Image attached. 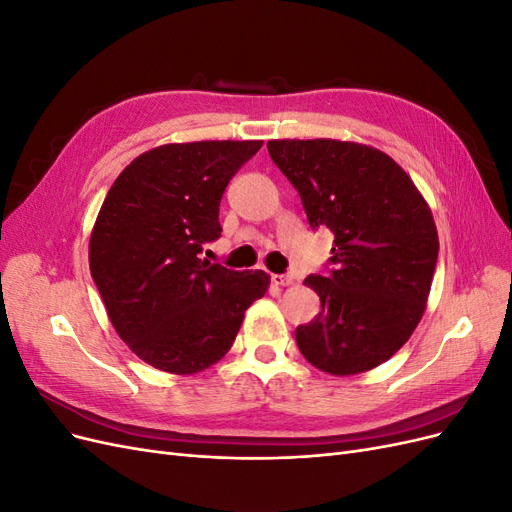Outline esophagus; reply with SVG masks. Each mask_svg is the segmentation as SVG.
Instances as JSON below:
<instances>
[{
    "mask_svg": "<svg viewBox=\"0 0 512 512\" xmlns=\"http://www.w3.org/2000/svg\"><path fill=\"white\" fill-rule=\"evenodd\" d=\"M271 280H273L275 286H290V284H294L292 275H277V273H273Z\"/></svg>",
    "mask_w": 512,
    "mask_h": 512,
    "instance_id": "esophagus-1",
    "label": "esophagus"
}]
</instances>
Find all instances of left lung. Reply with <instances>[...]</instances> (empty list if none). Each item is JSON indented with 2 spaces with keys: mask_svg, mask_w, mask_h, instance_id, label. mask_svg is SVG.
<instances>
[{
  "mask_svg": "<svg viewBox=\"0 0 512 512\" xmlns=\"http://www.w3.org/2000/svg\"><path fill=\"white\" fill-rule=\"evenodd\" d=\"M267 149L309 226L335 235L333 269L305 277L322 312L297 327L299 350L333 376L374 369L408 342L427 307L440 250L431 209L380 149L333 138H284Z\"/></svg>",
  "mask_w": 512,
  "mask_h": 512,
  "instance_id": "left-lung-1",
  "label": "left lung"
}]
</instances>
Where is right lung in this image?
I'll return each mask as SVG.
<instances>
[{
	"mask_svg": "<svg viewBox=\"0 0 512 512\" xmlns=\"http://www.w3.org/2000/svg\"><path fill=\"white\" fill-rule=\"evenodd\" d=\"M262 141L162 145L132 160L108 190L89 239V269L130 350L168 374L218 363L245 309L265 297V271L200 258L220 237L228 181Z\"/></svg>",
	"mask_w": 512,
	"mask_h": 512,
	"instance_id": "add662e5",
	"label": "right lung"
}]
</instances>
